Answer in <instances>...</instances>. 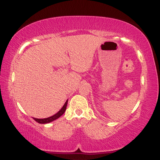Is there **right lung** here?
Here are the masks:
<instances>
[{
	"label": "right lung",
	"instance_id": "right-lung-1",
	"mask_svg": "<svg viewBox=\"0 0 160 160\" xmlns=\"http://www.w3.org/2000/svg\"><path fill=\"white\" fill-rule=\"evenodd\" d=\"M68 101L67 100L65 102V103L64 104L63 107H62L61 109L59 110L56 114L51 116V117H47V118H43V119H38V118H34V120L36 121V122H38V123H41V124H46V123H49V122H52V121L57 120L58 118H59L64 113H65V111H66V108H67V104H68Z\"/></svg>",
	"mask_w": 160,
	"mask_h": 160
}]
</instances>
